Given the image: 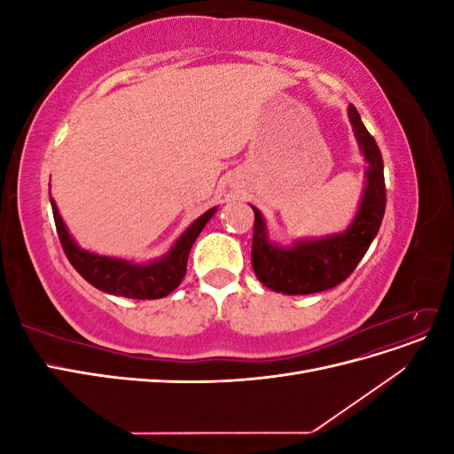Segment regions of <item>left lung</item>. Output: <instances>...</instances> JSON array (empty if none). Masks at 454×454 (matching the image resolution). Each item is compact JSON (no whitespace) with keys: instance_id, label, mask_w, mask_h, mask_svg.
I'll list each match as a JSON object with an SVG mask.
<instances>
[{"instance_id":"left-lung-1","label":"left lung","mask_w":454,"mask_h":454,"mask_svg":"<svg viewBox=\"0 0 454 454\" xmlns=\"http://www.w3.org/2000/svg\"><path fill=\"white\" fill-rule=\"evenodd\" d=\"M356 138L369 162L367 187L352 225L335 237L297 242L294 248H277L267 240L265 223L254 208L252 267L259 282L284 295H309L332 290L347 280L369 250L387 208V185L380 149L360 119L358 109L348 106Z\"/></svg>"}]
</instances>
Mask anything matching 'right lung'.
I'll list each match as a JSON object with an SVG mask.
<instances>
[{"label": "right lung", "instance_id": "1", "mask_svg": "<svg viewBox=\"0 0 454 454\" xmlns=\"http://www.w3.org/2000/svg\"><path fill=\"white\" fill-rule=\"evenodd\" d=\"M51 206L62 250L67 261L74 265V269L89 284L98 287V290L129 299H160L172 294L185 277L191 246H193V242L200 235V231L210 222V217L215 212V208H212L202 214L197 222L177 239L174 248L162 259L153 261V263L149 265H132L129 261L104 257L98 254H89L85 250H81L72 240L70 232H67L57 210V204H54L52 199Z\"/></svg>", "mask_w": 454, "mask_h": 454}]
</instances>
